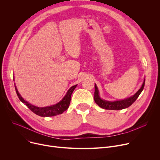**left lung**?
<instances>
[{
    "label": "left lung",
    "instance_id": "obj_1",
    "mask_svg": "<svg viewBox=\"0 0 160 160\" xmlns=\"http://www.w3.org/2000/svg\"><path fill=\"white\" fill-rule=\"evenodd\" d=\"M144 82L142 85V88L138 90V91L134 94V97L132 98L126 100H122V101H118V102H111L108 101H103L101 100L97 94H96L94 92V100L95 102L97 103L100 108L108 109V110H121L125 108H129L130 105L132 104V103L136 100V98L138 97V96L140 95L144 87Z\"/></svg>",
    "mask_w": 160,
    "mask_h": 160
}]
</instances>
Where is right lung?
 I'll return each instance as SVG.
<instances>
[{
  "instance_id": "obj_1",
  "label": "right lung",
  "mask_w": 160,
  "mask_h": 160,
  "mask_svg": "<svg viewBox=\"0 0 160 160\" xmlns=\"http://www.w3.org/2000/svg\"><path fill=\"white\" fill-rule=\"evenodd\" d=\"M72 91H73L72 89L69 92L68 91L65 97H63V99L58 103L53 105H51L49 107L40 108L38 107H35V106L24 101L22 98V97H20L19 94H18V97L22 101L23 103L26 104V105L28 106L29 109H31V111L35 112L36 114L42 117H49V116H53L58 114H60L68 109V108H69V105L70 104L71 97Z\"/></svg>"
}]
</instances>
